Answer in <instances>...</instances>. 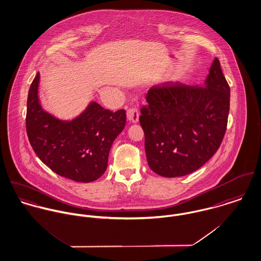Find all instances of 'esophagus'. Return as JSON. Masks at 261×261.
Instances as JSON below:
<instances>
[{"label": "esophagus", "instance_id": "34e87169", "mask_svg": "<svg viewBox=\"0 0 261 261\" xmlns=\"http://www.w3.org/2000/svg\"><path fill=\"white\" fill-rule=\"evenodd\" d=\"M127 117L132 123H137L139 121V112L137 108L132 107L127 111Z\"/></svg>", "mask_w": 261, "mask_h": 261}]
</instances>
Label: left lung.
I'll return each instance as SVG.
<instances>
[{
  "instance_id": "left-lung-1",
  "label": "left lung",
  "mask_w": 261,
  "mask_h": 261,
  "mask_svg": "<svg viewBox=\"0 0 261 261\" xmlns=\"http://www.w3.org/2000/svg\"><path fill=\"white\" fill-rule=\"evenodd\" d=\"M139 121L145 152L155 173L172 178L192 173L218 150L229 113L230 89L214 59L204 87L164 82L149 89Z\"/></svg>"
}]
</instances>
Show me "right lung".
Instances as JSON below:
<instances>
[{"label":"right lung","mask_w":261,"mask_h":261,"mask_svg":"<svg viewBox=\"0 0 261 261\" xmlns=\"http://www.w3.org/2000/svg\"><path fill=\"white\" fill-rule=\"evenodd\" d=\"M38 73L30 87L26 128L30 144L52 171L76 182H92L105 173L111 146L126 124L115 113L91 102L79 116L61 120L45 111L39 100Z\"/></svg>","instance_id":"right-lung-1"}]
</instances>
